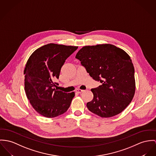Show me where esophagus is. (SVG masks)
<instances>
[{
	"mask_svg": "<svg viewBox=\"0 0 156 156\" xmlns=\"http://www.w3.org/2000/svg\"><path fill=\"white\" fill-rule=\"evenodd\" d=\"M84 90H80V89H77L76 90V92L77 93H81L82 92H83Z\"/></svg>",
	"mask_w": 156,
	"mask_h": 156,
	"instance_id": "34e87169",
	"label": "esophagus"
}]
</instances>
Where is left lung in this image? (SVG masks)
<instances>
[{
	"label": "left lung",
	"instance_id": "left-lung-1",
	"mask_svg": "<svg viewBox=\"0 0 156 156\" xmlns=\"http://www.w3.org/2000/svg\"><path fill=\"white\" fill-rule=\"evenodd\" d=\"M76 59L94 80L101 85L91 90L93 99L88 109L101 118L121 113L131 102L135 91L134 67L130 56L110 44L84 46Z\"/></svg>",
	"mask_w": 156,
	"mask_h": 156
}]
</instances>
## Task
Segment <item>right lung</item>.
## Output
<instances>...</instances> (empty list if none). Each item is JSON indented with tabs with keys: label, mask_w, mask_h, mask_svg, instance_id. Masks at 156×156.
<instances>
[{
	"label": "right lung",
	"mask_w": 156,
	"mask_h": 156,
	"mask_svg": "<svg viewBox=\"0 0 156 156\" xmlns=\"http://www.w3.org/2000/svg\"><path fill=\"white\" fill-rule=\"evenodd\" d=\"M76 46L50 43L36 50L27 60L24 69L25 91L36 111L46 118L66 112L75 93H66L55 87L59 84L60 69Z\"/></svg>",
	"instance_id": "right-lung-1"
}]
</instances>
